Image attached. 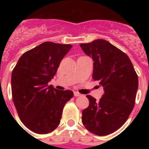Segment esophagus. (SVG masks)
<instances>
[{
	"label": "esophagus",
	"mask_w": 149,
	"mask_h": 149,
	"mask_svg": "<svg viewBox=\"0 0 149 149\" xmlns=\"http://www.w3.org/2000/svg\"><path fill=\"white\" fill-rule=\"evenodd\" d=\"M74 95L75 96V97H78V96H81V94H80V93H77V92H74Z\"/></svg>",
	"instance_id": "obj_1"
}]
</instances>
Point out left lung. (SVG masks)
Wrapping results in <instances>:
<instances>
[{"label": "left lung", "instance_id": "left-lung-1", "mask_svg": "<svg viewBox=\"0 0 149 149\" xmlns=\"http://www.w3.org/2000/svg\"><path fill=\"white\" fill-rule=\"evenodd\" d=\"M93 58L94 81L99 82L104 94L99 101H89L82 112V122L88 131L98 136L115 132L128 119L135 104L138 76L128 56L104 39L80 45Z\"/></svg>", "mask_w": 149, "mask_h": 149}]
</instances>
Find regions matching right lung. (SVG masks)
I'll return each instance as SVG.
<instances>
[{"label":"right lung","mask_w":149,"mask_h":149,"mask_svg":"<svg viewBox=\"0 0 149 149\" xmlns=\"http://www.w3.org/2000/svg\"><path fill=\"white\" fill-rule=\"evenodd\" d=\"M72 45L45 42L21 56L12 72V96L18 116L30 131L48 134L57 127L71 90H58L48 84Z\"/></svg>","instance_id":"right-lung-1"}]
</instances>
